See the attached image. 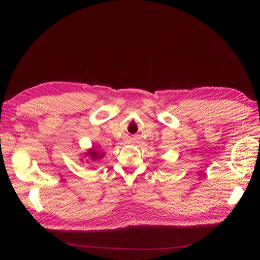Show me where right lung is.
Returning <instances> with one entry per match:
<instances>
[{"label":"right lung","instance_id":"obj_1","mask_svg":"<svg viewBox=\"0 0 260 260\" xmlns=\"http://www.w3.org/2000/svg\"><path fill=\"white\" fill-rule=\"evenodd\" d=\"M98 148H99V147H94V146H93L92 148L88 149V152L84 153L83 156H84V157H88L89 159H92L93 161L102 159V158H103V157H104V153H101Z\"/></svg>","mask_w":260,"mask_h":260}]
</instances>
